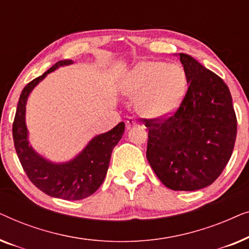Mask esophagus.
I'll return each mask as SVG.
<instances>
[{"mask_svg":"<svg viewBox=\"0 0 249 249\" xmlns=\"http://www.w3.org/2000/svg\"><path fill=\"white\" fill-rule=\"evenodd\" d=\"M135 124H136V119L132 118V117L128 118V120L125 121V127H127V129L131 128L132 125H135Z\"/></svg>","mask_w":249,"mask_h":249,"instance_id":"obj_1","label":"esophagus"}]
</instances>
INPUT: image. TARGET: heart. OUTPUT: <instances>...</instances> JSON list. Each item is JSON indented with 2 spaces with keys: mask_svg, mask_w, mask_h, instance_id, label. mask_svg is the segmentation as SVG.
I'll list each match as a JSON object with an SVG mask.
<instances>
[{
  "mask_svg": "<svg viewBox=\"0 0 249 249\" xmlns=\"http://www.w3.org/2000/svg\"><path fill=\"white\" fill-rule=\"evenodd\" d=\"M185 70L178 64L161 61L139 63L124 83V91L138 97L141 113L148 118H160L172 113L186 93Z\"/></svg>",
  "mask_w": 249,
  "mask_h": 249,
  "instance_id": "1",
  "label": "heart"
}]
</instances>
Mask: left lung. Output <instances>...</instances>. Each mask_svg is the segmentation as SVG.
Listing matches in <instances>:
<instances>
[{
  "instance_id": "8db88e82",
  "label": "left lung",
  "mask_w": 249,
  "mask_h": 249,
  "mask_svg": "<svg viewBox=\"0 0 249 249\" xmlns=\"http://www.w3.org/2000/svg\"><path fill=\"white\" fill-rule=\"evenodd\" d=\"M188 89L176 112L144 119L146 156L163 185L193 192L217 179L232 154L237 118L226 83L188 54L180 53Z\"/></svg>"
}]
</instances>
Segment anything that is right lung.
<instances>
[{
	"instance_id": "right-lung-1",
	"label": "right lung",
	"mask_w": 249,
	"mask_h": 249,
	"mask_svg": "<svg viewBox=\"0 0 249 249\" xmlns=\"http://www.w3.org/2000/svg\"><path fill=\"white\" fill-rule=\"evenodd\" d=\"M72 63L71 60L56 62L42 76L35 78L23 88L12 124V136L19 161L30 181L49 196L66 200H79L90 196L100 188L107 176L113 147L124 131L120 122L110 131L94 137L76 158L62 164L46 161L29 146L25 113L27 98L34 87L61 66Z\"/></svg>"
}]
</instances>
